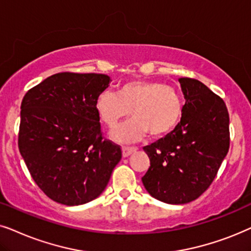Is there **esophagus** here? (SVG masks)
I'll return each mask as SVG.
<instances>
[{"mask_svg": "<svg viewBox=\"0 0 251 251\" xmlns=\"http://www.w3.org/2000/svg\"><path fill=\"white\" fill-rule=\"evenodd\" d=\"M122 150H123V157H127L131 155V153L136 151L138 148H136V147H123Z\"/></svg>", "mask_w": 251, "mask_h": 251, "instance_id": "34e87169", "label": "esophagus"}]
</instances>
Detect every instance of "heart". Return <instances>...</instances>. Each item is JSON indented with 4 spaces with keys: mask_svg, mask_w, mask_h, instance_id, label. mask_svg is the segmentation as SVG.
I'll list each match as a JSON object with an SVG mask.
<instances>
[{
    "mask_svg": "<svg viewBox=\"0 0 251 251\" xmlns=\"http://www.w3.org/2000/svg\"><path fill=\"white\" fill-rule=\"evenodd\" d=\"M96 111L109 128H115L132 111L134 119L113 133L118 141H135L146 133L149 138L159 139L178 126L183 115V100L176 88L164 82L133 80L120 86L117 94L101 93Z\"/></svg>",
    "mask_w": 251,
    "mask_h": 251,
    "instance_id": "1",
    "label": "heart"
}]
</instances>
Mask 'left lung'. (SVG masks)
<instances>
[{"mask_svg": "<svg viewBox=\"0 0 251 251\" xmlns=\"http://www.w3.org/2000/svg\"><path fill=\"white\" fill-rule=\"evenodd\" d=\"M186 103L171 133L143 147L150 168L142 176L150 195L185 204L209 188L229 149V116L225 102L196 79H179Z\"/></svg>", "mask_w": 251, "mask_h": 251, "instance_id": "1", "label": "left lung"}]
</instances>
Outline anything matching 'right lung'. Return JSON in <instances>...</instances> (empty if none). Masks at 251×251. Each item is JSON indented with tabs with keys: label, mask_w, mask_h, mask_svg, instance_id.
<instances>
[{
	"label": "right lung",
	"mask_w": 251,
	"mask_h": 251,
	"mask_svg": "<svg viewBox=\"0 0 251 251\" xmlns=\"http://www.w3.org/2000/svg\"><path fill=\"white\" fill-rule=\"evenodd\" d=\"M110 76L61 72L26 93L18 147L39 188L52 201L79 205L108 185L122 149L103 139L96 100Z\"/></svg>",
	"instance_id": "right-lung-1"
}]
</instances>
